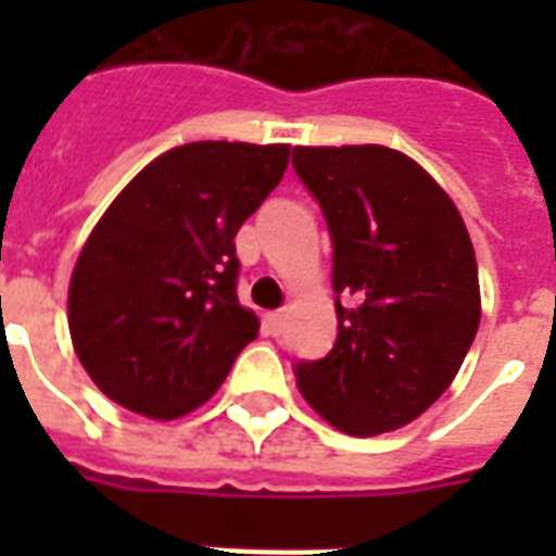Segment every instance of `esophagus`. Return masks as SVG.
Returning a JSON list of instances; mask_svg holds the SVG:
<instances>
[{"instance_id":"34e87169","label":"esophagus","mask_w":556,"mask_h":556,"mask_svg":"<svg viewBox=\"0 0 556 556\" xmlns=\"http://www.w3.org/2000/svg\"><path fill=\"white\" fill-rule=\"evenodd\" d=\"M267 330H270V337H279L282 333V327H286V313H270L265 318Z\"/></svg>"}]
</instances>
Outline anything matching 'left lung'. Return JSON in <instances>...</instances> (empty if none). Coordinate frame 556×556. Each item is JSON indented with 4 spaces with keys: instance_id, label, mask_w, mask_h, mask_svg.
<instances>
[{
    "instance_id": "obj_1",
    "label": "left lung",
    "mask_w": 556,
    "mask_h": 556,
    "mask_svg": "<svg viewBox=\"0 0 556 556\" xmlns=\"http://www.w3.org/2000/svg\"><path fill=\"white\" fill-rule=\"evenodd\" d=\"M333 241L337 342L298 387L345 434L408 426L453 384L479 327L465 219L419 163L384 146L294 148Z\"/></svg>"
}]
</instances>
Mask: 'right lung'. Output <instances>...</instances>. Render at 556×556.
<instances>
[{
  "instance_id": "1",
  "label": "right lung",
  "mask_w": 556,
  "mask_h": 556,
  "mask_svg": "<svg viewBox=\"0 0 556 556\" xmlns=\"http://www.w3.org/2000/svg\"><path fill=\"white\" fill-rule=\"evenodd\" d=\"M289 146L190 142L151 160L89 235L67 327L122 408L175 419L205 405L255 337L235 235L289 169Z\"/></svg>"
}]
</instances>
